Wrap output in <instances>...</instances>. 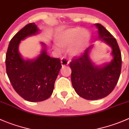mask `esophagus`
<instances>
[{
	"label": "esophagus",
	"instance_id": "esophagus-1",
	"mask_svg": "<svg viewBox=\"0 0 129 129\" xmlns=\"http://www.w3.org/2000/svg\"><path fill=\"white\" fill-rule=\"evenodd\" d=\"M69 63V62L66 57H62V59H61V64H62V67L67 66Z\"/></svg>",
	"mask_w": 129,
	"mask_h": 129
}]
</instances>
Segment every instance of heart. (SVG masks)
<instances>
[{
  "label": "heart",
  "instance_id": "1",
  "mask_svg": "<svg viewBox=\"0 0 129 129\" xmlns=\"http://www.w3.org/2000/svg\"><path fill=\"white\" fill-rule=\"evenodd\" d=\"M90 34L80 27L68 28L61 32L57 38L58 45L62 48L71 47V54L74 56L80 55L87 49Z\"/></svg>",
  "mask_w": 129,
  "mask_h": 129
}]
</instances>
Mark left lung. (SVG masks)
I'll list each match as a JSON object with an SVG mask.
<instances>
[{
	"instance_id": "left-lung-1",
	"label": "left lung",
	"mask_w": 129,
	"mask_h": 129,
	"mask_svg": "<svg viewBox=\"0 0 129 129\" xmlns=\"http://www.w3.org/2000/svg\"><path fill=\"white\" fill-rule=\"evenodd\" d=\"M95 25L98 28L99 38L112 48L113 59L102 66L95 65L90 58L92 45L84 54L70 63L74 90L79 96L91 101L104 98L112 92L119 80L122 67L121 52L116 39L103 25Z\"/></svg>"
}]
</instances>
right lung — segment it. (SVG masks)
<instances>
[{
    "label": "right lung",
    "mask_w": 129,
    "mask_h": 129,
    "mask_svg": "<svg viewBox=\"0 0 129 129\" xmlns=\"http://www.w3.org/2000/svg\"><path fill=\"white\" fill-rule=\"evenodd\" d=\"M39 32L35 23L26 25L10 41L6 58V72L17 93L29 102H41L50 97L62 67L60 58L47 55L46 45L35 59L24 60L19 52L21 40Z\"/></svg>",
    "instance_id": "add662e5"
}]
</instances>
